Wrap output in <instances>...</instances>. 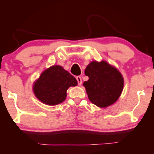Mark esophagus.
<instances>
[{
	"instance_id": "obj_1",
	"label": "esophagus",
	"mask_w": 154,
	"mask_h": 154,
	"mask_svg": "<svg viewBox=\"0 0 154 154\" xmlns=\"http://www.w3.org/2000/svg\"><path fill=\"white\" fill-rule=\"evenodd\" d=\"M76 80L78 81V83H79V85H81L82 84V79L81 76H76Z\"/></svg>"
}]
</instances>
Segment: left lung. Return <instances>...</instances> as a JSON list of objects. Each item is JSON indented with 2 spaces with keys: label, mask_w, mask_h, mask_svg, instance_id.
Segmentation results:
<instances>
[{
  "label": "left lung",
  "mask_w": 154,
  "mask_h": 154,
  "mask_svg": "<svg viewBox=\"0 0 154 154\" xmlns=\"http://www.w3.org/2000/svg\"><path fill=\"white\" fill-rule=\"evenodd\" d=\"M89 77L83 83L88 99L100 108H106L116 102L123 92L124 79L121 73L106 61H92L85 68Z\"/></svg>",
  "instance_id": "1"
}]
</instances>
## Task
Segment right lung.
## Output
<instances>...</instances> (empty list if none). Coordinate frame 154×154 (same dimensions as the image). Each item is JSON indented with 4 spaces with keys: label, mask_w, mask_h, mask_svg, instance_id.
<instances>
[{
    "label": "right lung",
    "mask_w": 154,
    "mask_h": 154,
    "mask_svg": "<svg viewBox=\"0 0 154 154\" xmlns=\"http://www.w3.org/2000/svg\"><path fill=\"white\" fill-rule=\"evenodd\" d=\"M78 85L76 79L62 66L54 65L45 69L33 83V91L43 104L54 106L66 100L69 87Z\"/></svg>",
    "instance_id": "right-lung-1"
}]
</instances>
